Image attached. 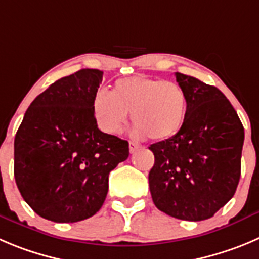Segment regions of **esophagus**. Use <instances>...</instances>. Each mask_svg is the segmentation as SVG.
<instances>
[{
    "label": "esophagus",
    "instance_id": "1",
    "mask_svg": "<svg viewBox=\"0 0 259 259\" xmlns=\"http://www.w3.org/2000/svg\"><path fill=\"white\" fill-rule=\"evenodd\" d=\"M139 144L134 143V142H129V149H130V153H134L138 148H139Z\"/></svg>",
    "mask_w": 259,
    "mask_h": 259
}]
</instances>
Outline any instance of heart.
I'll use <instances>...</instances> for the list:
<instances>
[{
  "mask_svg": "<svg viewBox=\"0 0 259 259\" xmlns=\"http://www.w3.org/2000/svg\"><path fill=\"white\" fill-rule=\"evenodd\" d=\"M187 107V94L178 83L146 76L118 79L111 93L101 91L93 100L94 117L102 132L121 133L130 112L135 122L133 135H149L154 141L167 139L180 130Z\"/></svg>",
  "mask_w": 259,
  "mask_h": 259,
  "instance_id": "obj_1",
  "label": "heart"
}]
</instances>
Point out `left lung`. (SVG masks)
I'll use <instances>...</instances> for the list:
<instances>
[{
  "mask_svg": "<svg viewBox=\"0 0 259 259\" xmlns=\"http://www.w3.org/2000/svg\"><path fill=\"white\" fill-rule=\"evenodd\" d=\"M187 94L184 122L174 137L149 147V189L159 211L185 221L213 216L235 194L244 127L216 87L175 72Z\"/></svg>",
  "mask_w": 259,
  "mask_h": 259,
  "instance_id": "1",
  "label": "left lung"
}]
</instances>
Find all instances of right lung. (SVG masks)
I'll return each mask as SVG.
<instances>
[{
  "mask_svg": "<svg viewBox=\"0 0 259 259\" xmlns=\"http://www.w3.org/2000/svg\"><path fill=\"white\" fill-rule=\"evenodd\" d=\"M103 72L81 69L59 79L30 103L14 142L21 197L40 217L78 222L96 214L108 175L129 157V143L97 126L93 100Z\"/></svg>",
  "mask_w": 259,
  "mask_h": 259,
  "instance_id": "add662e5",
  "label": "right lung"
}]
</instances>
